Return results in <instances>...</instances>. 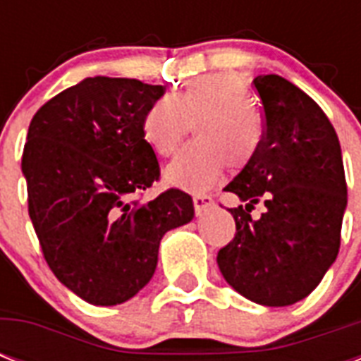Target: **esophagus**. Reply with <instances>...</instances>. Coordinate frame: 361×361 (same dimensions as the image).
Returning a JSON list of instances; mask_svg holds the SVG:
<instances>
[{
    "mask_svg": "<svg viewBox=\"0 0 361 361\" xmlns=\"http://www.w3.org/2000/svg\"><path fill=\"white\" fill-rule=\"evenodd\" d=\"M192 204H195V212H197V215H202L206 209H209L214 206V198L209 197V195H195V197H192Z\"/></svg>",
    "mask_w": 361,
    "mask_h": 361,
    "instance_id": "34e87169",
    "label": "esophagus"
}]
</instances>
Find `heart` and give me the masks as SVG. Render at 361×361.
Returning <instances> with one entry per match:
<instances>
[{
  "mask_svg": "<svg viewBox=\"0 0 361 361\" xmlns=\"http://www.w3.org/2000/svg\"><path fill=\"white\" fill-rule=\"evenodd\" d=\"M245 82L234 73L192 78L180 93L164 95L142 118V138L153 152L169 157L197 123V142L180 152L164 178L185 191H206L226 169L251 163L262 144V118L252 109Z\"/></svg>",
  "mask_w": 361,
  "mask_h": 361,
  "instance_id": "heart-1",
  "label": "heart"
}]
</instances>
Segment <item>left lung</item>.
I'll list each match as a JSON object with an SVG mask.
<instances>
[{
	"label": "left lung",
	"mask_w": 361,
	"mask_h": 361,
	"mask_svg": "<svg viewBox=\"0 0 361 361\" xmlns=\"http://www.w3.org/2000/svg\"><path fill=\"white\" fill-rule=\"evenodd\" d=\"M264 109L257 155L225 187L236 236L217 255L226 283L268 307L300 302L319 286L341 245L347 181L334 125L307 93L279 75L252 80ZM262 200L267 212L250 217Z\"/></svg>",
	"instance_id": "obj_1"
}]
</instances>
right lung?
Masks as SVG:
<instances>
[{"label":"right lung","mask_w":361,"mask_h":361,"mask_svg":"<svg viewBox=\"0 0 361 361\" xmlns=\"http://www.w3.org/2000/svg\"><path fill=\"white\" fill-rule=\"evenodd\" d=\"M163 93L135 78H84L42 104L27 129L22 172L42 255L92 305L138 294L155 274L164 234L195 217L180 189L130 200L161 174L142 118Z\"/></svg>","instance_id":"right-lung-1"}]
</instances>
